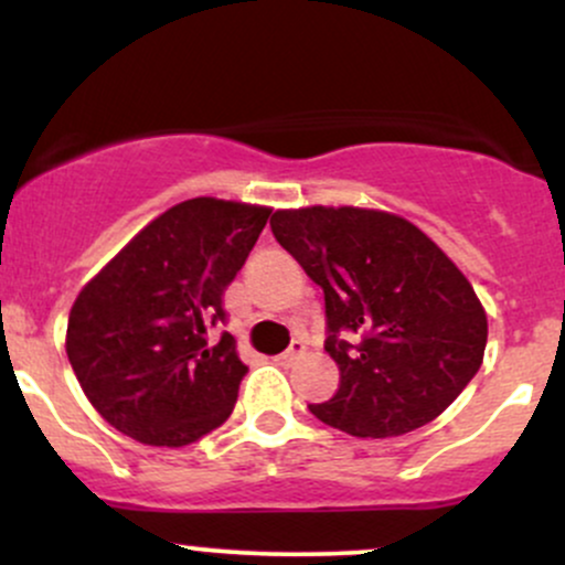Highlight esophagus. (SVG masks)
<instances>
[{"instance_id":"obj_1","label":"esophagus","mask_w":565,"mask_h":565,"mask_svg":"<svg viewBox=\"0 0 565 565\" xmlns=\"http://www.w3.org/2000/svg\"><path fill=\"white\" fill-rule=\"evenodd\" d=\"M305 353V342H300V340H295V342H291V345L287 348V350H284V353L281 355H278V359H281L284 361V364H291V361H297V359H300V355Z\"/></svg>"}]
</instances>
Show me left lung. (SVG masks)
<instances>
[{"instance_id":"8db88e82","label":"left lung","mask_w":565,"mask_h":565,"mask_svg":"<svg viewBox=\"0 0 565 565\" xmlns=\"http://www.w3.org/2000/svg\"><path fill=\"white\" fill-rule=\"evenodd\" d=\"M276 242L323 289V350L340 387L308 404L321 423L391 438L438 417L481 369L483 305L417 225L359 206L281 210Z\"/></svg>"}]
</instances>
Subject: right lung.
I'll return each instance as SVG.
<instances>
[{"label":"right lung","mask_w":565,"mask_h":565,"mask_svg":"<svg viewBox=\"0 0 565 565\" xmlns=\"http://www.w3.org/2000/svg\"><path fill=\"white\" fill-rule=\"evenodd\" d=\"M268 206L191 199L148 223L76 297L66 353L108 425L148 446H188L231 417L249 372L225 289L268 223Z\"/></svg>","instance_id":"right-lung-1"}]
</instances>
